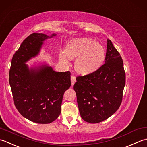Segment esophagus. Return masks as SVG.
I'll return each mask as SVG.
<instances>
[{
	"label": "esophagus",
	"mask_w": 147,
	"mask_h": 147,
	"mask_svg": "<svg viewBox=\"0 0 147 147\" xmlns=\"http://www.w3.org/2000/svg\"><path fill=\"white\" fill-rule=\"evenodd\" d=\"M71 85H74L75 82H76V77H75L74 75H71Z\"/></svg>",
	"instance_id": "1"
}]
</instances>
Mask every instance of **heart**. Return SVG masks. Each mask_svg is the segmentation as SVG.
<instances>
[{
    "instance_id": "b5f03b06",
    "label": "heart",
    "mask_w": 147,
    "mask_h": 147,
    "mask_svg": "<svg viewBox=\"0 0 147 147\" xmlns=\"http://www.w3.org/2000/svg\"><path fill=\"white\" fill-rule=\"evenodd\" d=\"M75 68L78 73L88 75L100 68L105 58L103 45L90 38H75L68 42L64 52L60 51L59 58L65 65H69L68 58L74 59Z\"/></svg>"
}]
</instances>
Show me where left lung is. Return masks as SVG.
I'll return each instance as SVG.
<instances>
[{"instance_id":"1","label":"left lung","mask_w":147,"mask_h":147,"mask_svg":"<svg viewBox=\"0 0 147 147\" xmlns=\"http://www.w3.org/2000/svg\"><path fill=\"white\" fill-rule=\"evenodd\" d=\"M105 63L94 72L76 78L74 86L80 116L91 124L102 122L121 105L125 84L123 61L107 39Z\"/></svg>"}]
</instances>
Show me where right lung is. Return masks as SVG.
<instances>
[{
    "label": "right lung",
    "instance_id": "obj_1",
    "mask_svg": "<svg viewBox=\"0 0 147 147\" xmlns=\"http://www.w3.org/2000/svg\"><path fill=\"white\" fill-rule=\"evenodd\" d=\"M56 35H30L11 61L9 84L15 106L24 117L38 124H49L58 117L64 92L71 86L70 71L58 72L46 63L26 64L39 54L45 40Z\"/></svg>",
    "mask_w": 147,
    "mask_h": 147
}]
</instances>
